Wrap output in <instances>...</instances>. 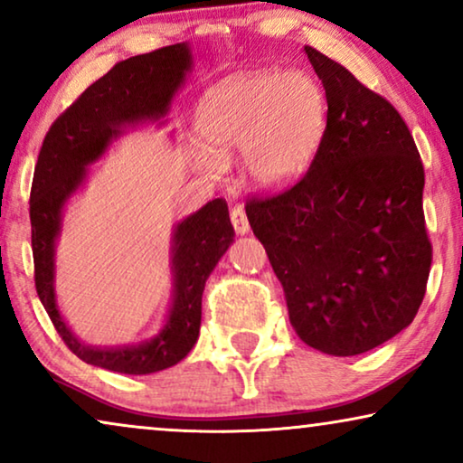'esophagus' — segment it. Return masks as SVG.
<instances>
[{"mask_svg": "<svg viewBox=\"0 0 463 463\" xmlns=\"http://www.w3.org/2000/svg\"><path fill=\"white\" fill-rule=\"evenodd\" d=\"M232 225H233V230H236L238 236H244V233H249L250 225H249V219H246L244 208H240V206L232 208Z\"/></svg>", "mask_w": 463, "mask_h": 463, "instance_id": "obj_1", "label": "esophagus"}]
</instances>
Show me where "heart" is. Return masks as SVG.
I'll list each match as a JSON object with an SVG mask.
<instances>
[{
	"instance_id": "heart-1",
	"label": "heart",
	"mask_w": 463,
	"mask_h": 463,
	"mask_svg": "<svg viewBox=\"0 0 463 463\" xmlns=\"http://www.w3.org/2000/svg\"><path fill=\"white\" fill-rule=\"evenodd\" d=\"M325 126V99L301 71L233 75L206 92L198 107V135L208 156L195 160L206 176L244 154V173L259 189H282L299 179Z\"/></svg>"
}]
</instances>
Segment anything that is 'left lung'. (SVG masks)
I'll list each match as a JSON object with an SVG mask.
<instances>
[{"label":"left lung","mask_w":463,"mask_h":463,"mask_svg":"<svg viewBox=\"0 0 463 463\" xmlns=\"http://www.w3.org/2000/svg\"><path fill=\"white\" fill-rule=\"evenodd\" d=\"M326 128L312 166L287 192L250 200L246 217L282 282L309 347L356 356L413 322L432 263L423 166L394 107L312 46Z\"/></svg>","instance_id":"8db88e82"}]
</instances>
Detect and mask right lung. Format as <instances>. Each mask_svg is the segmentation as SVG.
Returning <instances> with one entry per match:
<instances>
[{
    "label": "right lung",
    "instance_id": "1",
    "mask_svg": "<svg viewBox=\"0 0 463 463\" xmlns=\"http://www.w3.org/2000/svg\"><path fill=\"white\" fill-rule=\"evenodd\" d=\"M192 65L187 42L118 62L50 126L37 156L29 202L37 295L69 350L84 363L113 373L149 375L175 366L192 352L200 335L204 284L233 242L230 211L219 198L175 225L170 242L173 295L164 325L151 339L116 347L80 341L56 303V242L62 213L86 185L92 164L119 137L138 126L168 122L170 103Z\"/></svg>",
    "mask_w": 463,
    "mask_h": 463
}]
</instances>
